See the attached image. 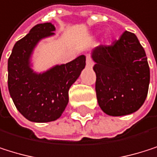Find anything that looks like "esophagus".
I'll return each instance as SVG.
<instances>
[{"instance_id": "1", "label": "esophagus", "mask_w": 157, "mask_h": 157, "mask_svg": "<svg viewBox=\"0 0 157 157\" xmlns=\"http://www.w3.org/2000/svg\"><path fill=\"white\" fill-rule=\"evenodd\" d=\"M86 62L87 67H92L94 65V62H93V60H92V59L90 57V55H86Z\"/></svg>"}]
</instances>
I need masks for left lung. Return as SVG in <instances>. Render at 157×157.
<instances>
[{"mask_svg": "<svg viewBox=\"0 0 157 157\" xmlns=\"http://www.w3.org/2000/svg\"><path fill=\"white\" fill-rule=\"evenodd\" d=\"M92 59L96 62V93L101 110L112 116L138 111L148 94L150 68L137 36L125 31L112 44L96 47Z\"/></svg>", "mask_w": 157, "mask_h": 157, "instance_id": "1", "label": "left lung"}]
</instances>
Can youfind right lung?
I'll use <instances>...</instances> for the list:
<instances>
[{
    "mask_svg": "<svg viewBox=\"0 0 157 157\" xmlns=\"http://www.w3.org/2000/svg\"><path fill=\"white\" fill-rule=\"evenodd\" d=\"M51 23L38 24L17 41L8 59V89L18 112L36 123L55 121L69 102V89L86 66L84 55L44 73L30 69L29 59L37 43L54 34Z\"/></svg>",
    "mask_w": 157,
    "mask_h": 157,
    "instance_id": "add662e5",
    "label": "right lung"
}]
</instances>
